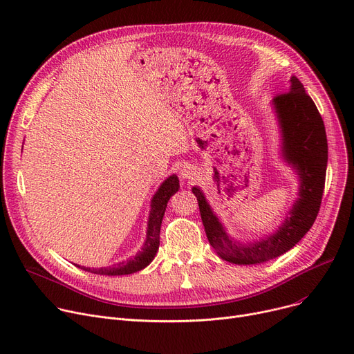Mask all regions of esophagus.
I'll list each match as a JSON object with an SVG mask.
<instances>
[{"mask_svg": "<svg viewBox=\"0 0 354 354\" xmlns=\"http://www.w3.org/2000/svg\"><path fill=\"white\" fill-rule=\"evenodd\" d=\"M194 175H195V169L191 165H183L180 167V176L183 179H191Z\"/></svg>", "mask_w": 354, "mask_h": 354, "instance_id": "obj_1", "label": "esophagus"}]
</instances>
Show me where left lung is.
<instances>
[{
  "instance_id": "1",
  "label": "left lung",
  "mask_w": 354,
  "mask_h": 354,
  "mask_svg": "<svg viewBox=\"0 0 354 354\" xmlns=\"http://www.w3.org/2000/svg\"><path fill=\"white\" fill-rule=\"evenodd\" d=\"M271 106L281 133V156L300 180L299 198L278 230L254 243H239L228 235L201 188H192L209 244L222 259L238 266L261 264L291 250L313 227L323 198L328 153L317 107L294 76L288 91L274 97Z\"/></svg>"
}]
</instances>
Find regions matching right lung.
<instances>
[{
  "instance_id": "obj_1",
  "label": "right lung",
  "mask_w": 354,
  "mask_h": 354,
  "mask_svg": "<svg viewBox=\"0 0 354 354\" xmlns=\"http://www.w3.org/2000/svg\"><path fill=\"white\" fill-rule=\"evenodd\" d=\"M179 189V179L176 175H171L166 178L160 187L158 188L156 194L152 198L151 203V214H149L147 219V231H146V239L143 243L142 250L132 258L126 259V261L118 263L111 267H102V268H90V267H80L79 268L99 274V275H127L133 274L145 267H147L153 261V258L159 250V234H160V225L162 219L166 211L167 201L171 199L172 195H175Z\"/></svg>"
}]
</instances>
